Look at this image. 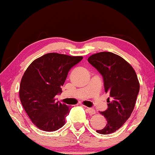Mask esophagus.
I'll return each instance as SVG.
<instances>
[{
  "instance_id": "1",
  "label": "esophagus",
  "mask_w": 155,
  "mask_h": 155,
  "mask_svg": "<svg viewBox=\"0 0 155 155\" xmlns=\"http://www.w3.org/2000/svg\"><path fill=\"white\" fill-rule=\"evenodd\" d=\"M86 107L87 112H88V114H91V115H92V114H96V110H95L94 109L91 108V107Z\"/></svg>"
}]
</instances>
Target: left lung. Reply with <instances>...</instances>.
<instances>
[{
    "label": "left lung",
    "mask_w": 155,
    "mask_h": 155,
    "mask_svg": "<svg viewBox=\"0 0 155 155\" xmlns=\"http://www.w3.org/2000/svg\"><path fill=\"white\" fill-rule=\"evenodd\" d=\"M88 61L102 74L107 98V109L100 112L107 124L97 132L107 135L116 132L133 113L140 84L135 70L127 61L110 52H101L91 55Z\"/></svg>",
    "instance_id": "1"
}]
</instances>
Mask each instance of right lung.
<instances>
[{"mask_svg": "<svg viewBox=\"0 0 155 155\" xmlns=\"http://www.w3.org/2000/svg\"><path fill=\"white\" fill-rule=\"evenodd\" d=\"M82 56L47 53L28 67L20 82L19 95L33 124L46 132H53L65 124L71 107L55 100L73 66Z\"/></svg>", "mask_w": 155, "mask_h": 155, "instance_id": "add662e5", "label": "right lung"}]
</instances>
